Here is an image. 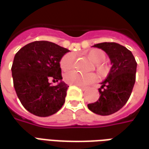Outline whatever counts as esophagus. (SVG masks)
Masks as SVG:
<instances>
[{
  "instance_id": "34e87169",
  "label": "esophagus",
  "mask_w": 149,
  "mask_h": 149,
  "mask_svg": "<svg viewBox=\"0 0 149 149\" xmlns=\"http://www.w3.org/2000/svg\"><path fill=\"white\" fill-rule=\"evenodd\" d=\"M77 86L79 88H81V89H82V90H83V91L86 90V88H86V87H84V86H81V85H77Z\"/></svg>"
}]
</instances>
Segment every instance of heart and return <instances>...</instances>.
I'll list each match as a JSON object with an SVG mask.
<instances>
[{
    "instance_id": "heart-1",
    "label": "heart",
    "mask_w": 149,
    "mask_h": 149,
    "mask_svg": "<svg viewBox=\"0 0 149 149\" xmlns=\"http://www.w3.org/2000/svg\"><path fill=\"white\" fill-rule=\"evenodd\" d=\"M87 56L91 61L96 64L97 70L100 73H104L106 72V68L100 63L104 61L105 53L100 49H94L90 50L87 53ZM75 63V55L72 52H68L63 56L60 61V65L63 71H68L72 68ZM64 80L68 84L71 85H81L85 86L93 83L96 80V76L93 73L82 74L77 71H70L65 73Z\"/></svg>"
}]
</instances>
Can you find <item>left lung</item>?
Segmentation results:
<instances>
[{"instance_id": "left-lung-1", "label": "left lung", "mask_w": 149, "mask_h": 149, "mask_svg": "<svg viewBox=\"0 0 149 149\" xmlns=\"http://www.w3.org/2000/svg\"><path fill=\"white\" fill-rule=\"evenodd\" d=\"M109 56L112 68L98 89L99 99L88 104V109L101 116L111 115L127 103L136 81L137 63L130 50L115 42L94 45Z\"/></svg>"}]
</instances>
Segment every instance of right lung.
<instances>
[{"mask_svg":"<svg viewBox=\"0 0 149 149\" xmlns=\"http://www.w3.org/2000/svg\"><path fill=\"white\" fill-rule=\"evenodd\" d=\"M69 50L55 43L39 40L18 51L12 65L13 86L22 105L37 116H49L65 104L68 84L52 85L62 79L60 61Z\"/></svg>","mask_w":149,"mask_h":149,"instance_id":"1","label":"right lung"}]
</instances>
